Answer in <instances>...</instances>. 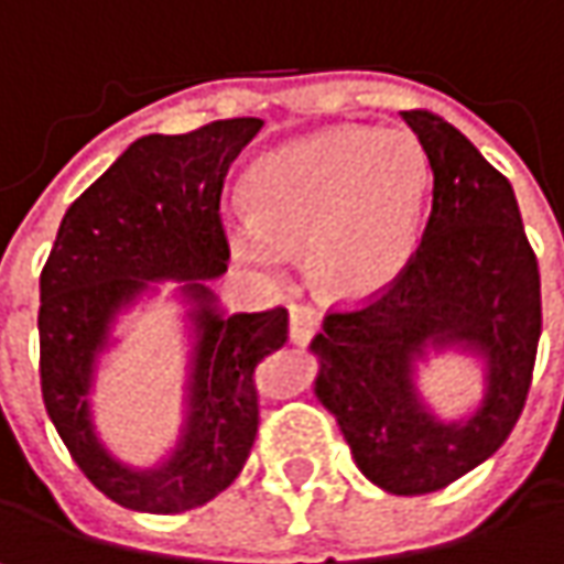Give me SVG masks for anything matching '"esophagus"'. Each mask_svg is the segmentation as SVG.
Masks as SVG:
<instances>
[{"label":"esophagus","mask_w":564,"mask_h":564,"mask_svg":"<svg viewBox=\"0 0 564 564\" xmlns=\"http://www.w3.org/2000/svg\"><path fill=\"white\" fill-rule=\"evenodd\" d=\"M321 330V312L312 305H293L290 308V343L305 346Z\"/></svg>","instance_id":"34e87169"}]
</instances>
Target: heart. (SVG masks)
I'll list each match as a JSON object with an SVG mask.
<instances>
[{
  "instance_id": "obj_1",
  "label": "heart",
  "mask_w": 564,
  "mask_h": 564,
  "mask_svg": "<svg viewBox=\"0 0 564 564\" xmlns=\"http://www.w3.org/2000/svg\"><path fill=\"white\" fill-rule=\"evenodd\" d=\"M431 167L405 130L330 127L268 152L249 171L252 215L227 218L240 262L283 274L308 246L312 281L334 300H368L405 271Z\"/></svg>"
}]
</instances>
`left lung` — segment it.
<instances>
[{
  "label": "left lung",
  "instance_id": "8db88e82",
  "mask_svg": "<svg viewBox=\"0 0 564 564\" xmlns=\"http://www.w3.org/2000/svg\"><path fill=\"white\" fill-rule=\"evenodd\" d=\"M434 171L412 262L387 290L324 318L312 340L315 397L337 417L359 471L397 496L434 494L512 434L540 343V268L512 184L431 111H402ZM435 348L485 359L488 390L468 422H440L416 397L414 361Z\"/></svg>",
  "mask_w": 564,
  "mask_h": 564
}]
</instances>
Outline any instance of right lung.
<instances>
[{
  "mask_svg": "<svg viewBox=\"0 0 564 564\" xmlns=\"http://www.w3.org/2000/svg\"><path fill=\"white\" fill-rule=\"evenodd\" d=\"M259 130V118H227L130 143L70 203L40 274L46 412L89 484L133 512L205 506L237 480L256 443V368L286 343V308L224 315L205 281L227 271L224 177ZM155 280H181L191 302L187 417L159 469H127L95 437L88 390L113 318Z\"/></svg>",
  "mask_w": 564,
  "mask_h": 564,
  "instance_id": "right-lung-1",
  "label": "right lung"
}]
</instances>
